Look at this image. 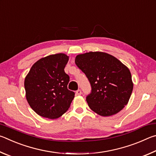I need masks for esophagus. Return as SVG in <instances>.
Segmentation results:
<instances>
[{"label":"esophagus","instance_id":"obj_1","mask_svg":"<svg viewBox=\"0 0 156 156\" xmlns=\"http://www.w3.org/2000/svg\"><path fill=\"white\" fill-rule=\"evenodd\" d=\"M76 94L77 95V96H80V95L82 94V91L80 90V89H78V90L76 91Z\"/></svg>","mask_w":156,"mask_h":156}]
</instances>
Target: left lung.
Listing matches in <instances>:
<instances>
[{
	"label": "left lung",
	"mask_w": 156,
	"mask_h": 156,
	"mask_svg": "<svg viewBox=\"0 0 156 156\" xmlns=\"http://www.w3.org/2000/svg\"><path fill=\"white\" fill-rule=\"evenodd\" d=\"M75 62L90 82L91 93L86 100L93 112L110 116L127 105L133 84L129 68L119 60L105 52L90 51L77 55Z\"/></svg>",
	"instance_id": "obj_1"
}]
</instances>
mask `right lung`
Masks as SVG:
<instances>
[{
  "mask_svg": "<svg viewBox=\"0 0 156 156\" xmlns=\"http://www.w3.org/2000/svg\"><path fill=\"white\" fill-rule=\"evenodd\" d=\"M68 60L69 56L62 53L42 58L26 76V99L31 109L42 117H60L74 98V92L67 89L69 76L64 70Z\"/></svg>",
  "mask_w": 156,
  "mask_h": 156,
  "instance_id": "right-lung-1",
  "label": "right lung"
}]
</instances>
